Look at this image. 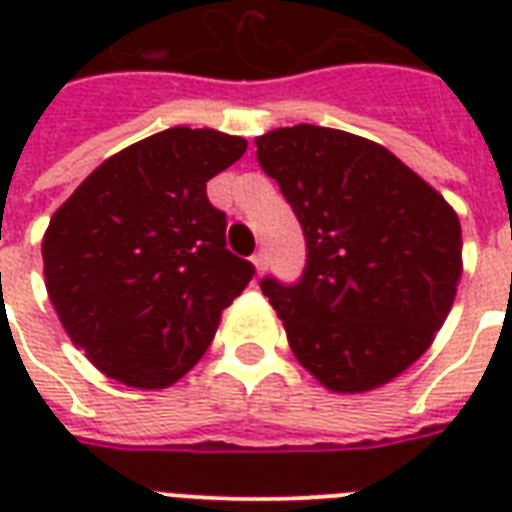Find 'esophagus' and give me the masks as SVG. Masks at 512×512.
I'll list each match as a JSON object with an SVG mask.
<instances>
[{
	"label": "esophagus",
	"instance_id": "34e87169",
	"mask_svg": "<svg viewBox=\"0 0 512 512\" xmlns=\"http://www.w3.org/2000/svg\"><path fill=\"white\" fill-rule=\"evenodd\" d=\"M252 265H255L257 273H263L265 268H268V257H265V252H257V255L252 257Z\"/></svg>",
	"mask_w": 512,
	"mask_h": 512
}]
</instances>
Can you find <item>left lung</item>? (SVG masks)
I'll use <instances>...</instances> for the list:
<instances>
[{"mask_svg": "<svg viewBox=\"0 0 512 512\" xmlns=\"http://www.w3.org/2000/svg\"><path fill=\"white\" fill-rule=\"evenodd\" d=\"M257 162L303 225V279H263L295 358L332 393L396 380L430 348L462 276L452 204L398 156L295 124L255 138Z\"/></svg>", "mask_w": 512, "mask_h": 512, "instance_id": "1", "label": "left lung"}]
</instances>
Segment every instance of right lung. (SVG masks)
Wrapping results in <instances>:
<instances>
[{"label": "right lung", "mask_w": 512, "mask_h": 512, "mask_svg": "<svg viewBox=\"0 0 512 512\" xmlns=\"http://www.w3.org/2000/svg\"><path fill=\"white\" fill-rule=\"evenodd\" d=\"M244 151L247 140L209 127L156 132L108 156L52 215L47 295L71 342L111 380L170 388L252 279L207 199V180Z\"/></svg>", "instance_id": "obj_1"}]
</instances>
